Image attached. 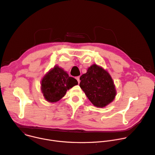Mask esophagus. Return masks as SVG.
I'll list each match as a JSON object with an SVG mask.
<instances>
[{"label":"esophagus","instance_id":"esophagus-1","mask_svg":"<svg viewBox=\"0 0 155 155\" xmlns=\"http://www.w3.org/2000/svg\"><path fill=\"white\" fill-rule=\"evenodd\" d=\"M75 78L77 79V80L78 81V83H79L80 81V77H76Z\"/></svg>","mask_w":155,"mask_h":155}]
</instances>
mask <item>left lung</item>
Instances as JSON below:
<instances>
[{"label": "left lung", "instance_id": "obj_1", "mask_svg": "<svg viewBox=\"0 0 155 155\" xmlns=\"http://www.w3.org/2000/svg\"><path fill=\"white\" fill-rule=\"evenodd\" d=\"M80 80V88L94 106L102 108L114 100L117 92L113 80L102 67L93 64Z\"/></svg>", "mask_w": 155, "mask_h": 155}]
</instances>
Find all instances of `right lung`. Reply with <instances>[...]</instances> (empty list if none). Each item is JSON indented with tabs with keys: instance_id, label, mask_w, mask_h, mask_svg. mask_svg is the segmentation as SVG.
<instances>
[{
	"instance_id": "right-lung-1",
	"label": "right lung",
	"mask_w": 155,
	"mask_h": 155,
	"mask_svg": "<svg viewBox=\"0 0 155 155\" xmlns=\"http://www.w3.org/2000/svg\"><path fill=\"white\" fill-rule=\"evenodd\" d=\"M78 85V81L67 72L55 65L49 70L41 81V90L45 99L50 103L59 101L67 90Z\"/></svg>"
}]
</instances>
